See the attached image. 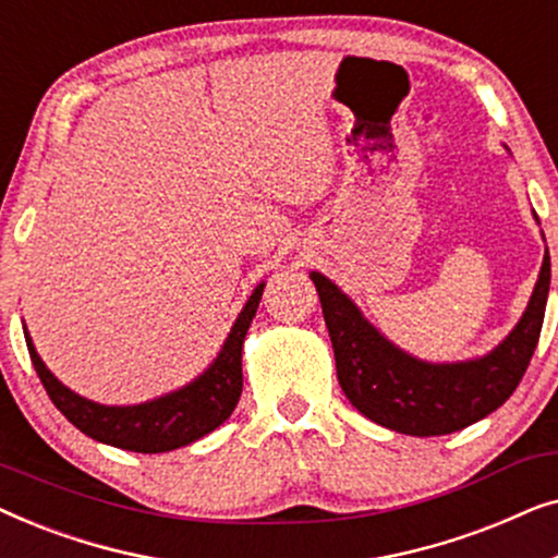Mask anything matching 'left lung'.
<instances>
[{"instance_id":"1","label":"left lung","mask_w":558,"mask_h":558,"mask_svg":"<svg viewBox=\"0 0 558 558\" xmlns=\"http://www.w3.org/2000/svg\"><path fill=\"white\" fill-rule=\"evenodd\" d=\"M310 279L317 287L348 401L386 429L441 437L493 414L521 384L544 325L551 258L546 251L529 307L513 332L487 355L464 363H426L403 353L330 279L319 271Z\"/></svg>"}]
</instances>
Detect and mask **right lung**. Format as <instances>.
Instances as JSON below:
<instances>
[{
  "label": "right lung",
  "mask_w": 558,
  "mask_h": 558,
  "mask_svg": "<svg viewBox=\"0 0 558 558\" xmlns=\"http://www.w3.org/2000/svg\"><path fill=\"white\" fill-rule=\"evenodd\" d=\"M262 292L264 284H258L254 294L248 296L246 307L241 310L239 319L233 323L231 332H228L218 357L203 376H197L193 384L182 386L180 391L165 393L147 403H136V407H104V403L88 401L73 393L71 388H65L48 371L43 357L37 355L33 338H29L25 327L27 350L50 401L83 434H88L96 441H104V445L129 449V452H170V449L185 447L190 441L218 429L233 414L243 391V340H246L251 319L256 317Z\"/></svg>",
  "instance_id": "obj_1"
}]
</instances>
